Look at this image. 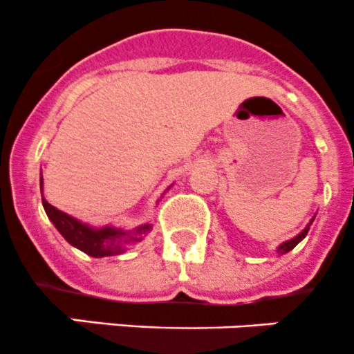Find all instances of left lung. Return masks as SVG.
Returning <instances> with one entry per match:
<instances>
[{
  "instance_id": "obj_1",
  "label": "left lung",
  "mask_w": 354,
  "mask_h": 354,
  "mask_svg": "<svg viewBox=\"0 0 354 354\" xmlns=\"http://www.w3.org/2000/svg\"><path fill=\"white\" fill-rule=\"evenodd\" d=\"M312 221H313V219H312ZM310 224H312V223H310ZM310 224H308V226L305 227V230L301 231V233L298 234V236H296V238H292V240H289V241H284V243L281 245L279 248H277V253H281V255H283V253H288V252H291V250L295 248V246L298 245L299 241H301L303 238L306 236V233H308V230H310Z\"/></svg>"
}]
</instances>
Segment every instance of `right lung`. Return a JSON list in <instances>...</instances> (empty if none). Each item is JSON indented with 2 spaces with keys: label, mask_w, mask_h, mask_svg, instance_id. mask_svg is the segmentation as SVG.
Segmentation results:
<instances>
[{
  "label": "right lung",
  "mask_w": 354,
  "mask_h": 354,
  "mask_svg": "<svg viewBox=\"0 0 354 354\" xmlns=\"http://www.w3.org/2000/svg\"><path fill=\"white\" fill-rule=\"evenodd\" d=\"M42 205H44V210L49 219H51V223L55 224L56 230L63 234V238H65L68 243L77 246L78 250H82V252L91 257H108L114 255V253H121L124 250V245L140 241L142 236H145L151 231V224L140 226L137 231H130V233L114 230V227L92 230V227L78 223L77 219H73L68 214L53 207L44 198H42Z\"/></svg>",
  "instance_id": "obj_1"
}]
</instances>
